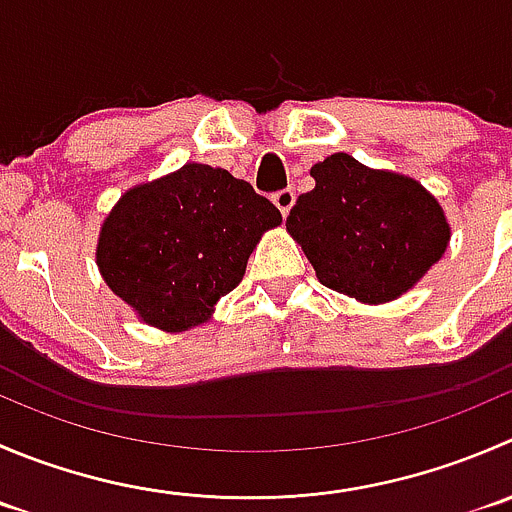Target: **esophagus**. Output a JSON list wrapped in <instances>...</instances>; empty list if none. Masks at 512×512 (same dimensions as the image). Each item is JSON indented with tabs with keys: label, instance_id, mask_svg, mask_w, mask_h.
<instances>
[{
	"label": "esophagus",
	"instance_id": "34e87169",
	"mask_svg": "<svg viewBox=\"0 0 512 512\" xmlns=\"http://www.w3.org/2000/svg\"><path fill=\"white\" fill-rule=\"evenodd\" d=\"M272 202H275L277 210L282 212V217H287V212L292 210V205H295V192L292 190H280L272 195Z\"/></svg>",
	"mask_w": 512,
	"mask_h": 512
}]
</instances>
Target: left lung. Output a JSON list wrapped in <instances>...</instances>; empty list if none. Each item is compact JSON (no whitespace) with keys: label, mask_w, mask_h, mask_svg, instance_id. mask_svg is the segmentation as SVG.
<instances>
[{"label":"left lung","mask_w":512,"mask_h":512,"mask_svg":"<svg viewBox=\"0 0 512 512\" xmlns=\"http://www.w3.org/2000/svg\"><path fill=\"white\" fill-rule=\"evenodd\" d=\"M310 175L315 187L297 197L287 232L330 290L365 305L393 302L448 250V217L413 177L372 170L347 152Z\"/></svg>","instance_id":"8db88e82"}]
</instances>
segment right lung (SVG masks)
I'll return each mask as SVG.
<instances>
[{
    "label": "right lung",
    "instance_id": "1",
    "mask_svg": "<svg viewBox=\"0 0 512 512\" xmlns=\"http://www.w3.org/2000/svg\"><path fill=\"white\" fill-rule=\"evenodd\" d=\"M280 222V210L250 182L187 162L119 197L99 230V275L142 322L185 332L210 320Z\"/></svg>",
    "mask_w": 512,
    "mask_h": 512
}]
</instances>
